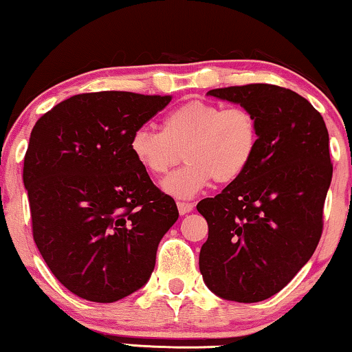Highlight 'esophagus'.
Masks as SVG:
<instances>
[{"label": "esophagus", "instance_id": "1", "mask_svg": "<svg viewBox=\"0 0 352 352\" xmlns=\"http://www.w3.org/2000/svg\"><path fill=\"white\" fill-rule=\"evenodd\" d=\"M177 207H178V212H180V215H186L195 209V204H192V202H177Z\"/></svg>", "mask_w": 352, "mask_h": 352}]
</instances>
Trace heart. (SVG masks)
<instances>
[{
	"label": "heart",
	"mask_w": 352,
	"mask_h": 352,
	"mask_svg": "<svg viewBox=\"0 0 352 352\" xmlns=\"http://www.w3.org/2000/svg\"><path fill=\"white\" fill-rule=\"evenodd\" d=\"M260 142L258 121L244 107L191 100L167 113L161 132L138 129L131 153L146 174L161 177L180 161L186 164L162 182V190L190 199L212 182H236L249 169Z\"/></svg>",
	"instance_id": "b5f03b06"
}]
</instances>
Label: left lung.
Here are the masks:
<instances>
[{
    "label": "left lung",
    "mask_w": 352,
    "mask_h": 352,
    "mask_svg": "<svg viewBox=\"0 0 352 352\" xmlns=\"http://www.w3.org/2000/svg\"><path fill=\"white\" fill-rule=\"evenodd\" d=\"M258 121L260 142L249 169L196 209L207 220L199 270L220 298L263 301L308 263L322 234L333 166L329 132L305 97L273 84L212 89Z\"/></svg>",
    "instance_id": "1"
}]
</instances>
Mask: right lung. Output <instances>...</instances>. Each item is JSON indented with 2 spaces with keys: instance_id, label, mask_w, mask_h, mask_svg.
I'll use <instances>...</instances> for the list:
<instances>
[{
  "instance_id": "add662e5",
  "label": "right lung",
  "mask_w": 352,
  "mask_h": 352,
  "mask_svg": "<svg viewBox=\"0 0 352 352\" xmlns=\"http://www.w3.org/2000/svg\"><path fill=\"white\" fill-rule=\"evenodd\" d=\"M170 96L105 91L73 96L30 135L23 185L39 254L73 294L113 303L146 284L157 245L178 219L131 138Z\"/></svg>"
}]
</instances>
